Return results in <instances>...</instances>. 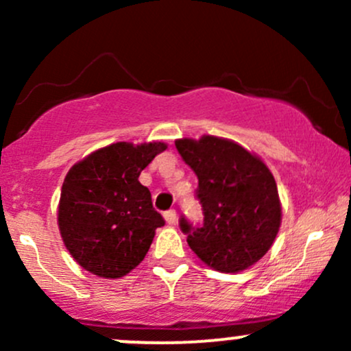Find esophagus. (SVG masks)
<instances>
[{
    "instance_id": "esophagus-1",
    "label": "esophagus",
    "mask_w": 351,
    "mask_h": 351,
    "mask_svg": "<svg viewBox=\"0 0 351 351\" xmlns=\"http://www.w3.org/2000/svg\"><path fill=\"white\" fill-rule=\"evenodd\" d=\"M163 217L168 224H175L176 223V211L175 209H168V211L163 213Z\"/></svg>"
}]
</instances>
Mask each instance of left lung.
<instances>
[{
	"instance_id": "8db88e82",
	"label": "left lung",
	"mask_w": 351,
	"mask_h": 351,
	"mask_svg": "<svg viewBox=\"0 0 351 351\" xmlns=\"http://www.w3.org/2000/svg\"><path fill=\"white\" fill-rule=\"evenodd\" d=\"M176 150L198 176L203 226L184 217L180 226L188 245L219 272H239L271 249L280 228L282 208L271 170L239 143L219 136L180 138Z\"/></svg>"
}]
</instances>
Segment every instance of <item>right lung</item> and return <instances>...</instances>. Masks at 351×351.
Here are the masks:
<instances>
[{"mask_svg":"<svg viewBox=\"0 0 351 351\" xmlns=\"http://www.w3.org/2000/svg\"><path fill=\"white\" fill-rule=\"evenodd\" d=\"M165 150L163 142H117L71 168L60 189L58 224L80 267L119 279L145 259L165 221L138 176Z\"/></svg>","mask_w":351,"mask_h":351,"instance_id":"obj_1","label":"right lung"}]
</instances>
